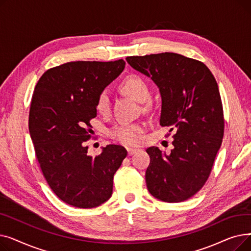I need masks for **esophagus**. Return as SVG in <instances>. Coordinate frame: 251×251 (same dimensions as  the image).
Masks as SVG:
<instances>
[{
	"instance_id": "esophagus-1",
	"label": "esophagus",
	"mask_w": 251,
	"mask_h": 251,
	"mask_svg": "<svg viewBox=\"0 0 251 251\" xmlns=\"http://www.w3.org/2000/svg\"><path fill=\"white\" fill-rule=\"evenodd\" d=\"M127 151H128V154H129V155H132V154H134L135 152H137V151H138V150H136V149H131V148H127Z\"/></svg>"
}]
</instances>
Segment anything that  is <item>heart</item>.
Returning <instances> with one entry per match:
<instances>
[{"instance_id":"obj_1","label":"heart","mask_w":251,"mask_h":251,"mask_svg":"<svg viewBox=\"0 0 251 251\" xmlns=\"http://www.w3.org/2000/svg\"><path fill=\"white\" fill-rule=\"evenodd\" d=\"M119 90L138 102H144L151 98V90L147 80L137 74L126 76L119 84ZM96 109L100 114L109 112L110 101L105 92H100L99 95ZM142 133L143 127L140 124H119L110 131V136L126 146H136L142 139Z\"/></svg>"}]
</instances>
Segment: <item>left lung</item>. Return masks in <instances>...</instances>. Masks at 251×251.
<instances>
[{
	"instance_id": "left-lung-1",
	"label": "left lung",
	"mask_w": 251,
	"mask_h": 251,
	"mask_svg": "<svg viewBox=\"0 0 251 251\" xmlns=\"http://www.w3.org/2000/svg\"><path fill=\"white\" fill-rule=\"evenodd\" d=\"M133 69L151 77L162 97L160 124L174 131L170 154L156 147L147 186L155 199L181 202L206 182L224 136V113L218 83L206 66L175 52L127 57Z\"/></svg>"
}]
</instances>
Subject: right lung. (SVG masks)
<instances>
[{
	"mask_svg": "<svg viewBox=\"0 0 251 251\" xmlns=\"http://www.w3.org/2000/svg\"><path fill=\"white\" fill-rule=\"evenodd\" d=\"M125 68L124 60L76 61L47 70L34 88L28 127L34 151L50 189L79 208L96 207L113 192V179L127 155L116 144L87 154L97 99Z\"/></svg>",
	"mask_w": 251,
	"mask_h": 251,
	"instance_id": "1",
	"label": "right lung"
}]
</instances>
